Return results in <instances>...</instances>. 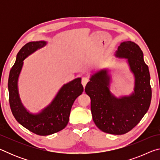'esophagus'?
Here are the masks:
<instances>
[{
	"label": "esophagus",
	"mask_w": 160,
	"mask_h": 160,
	"mask_svg": "<svg viewBox=\"0 0 160 160\" xmlns=\"http://www.w3.org/2000/svg\"><path fill=\"white\" fill-rule=\"evenodd\" d=\"M88 81H89L88 78H87V77H83V78H82V85H83L84 88H85V87L86 86L87 83L88 82Z\"/></svg>",
	"instance_id": "34e87169"
}]
</instances>
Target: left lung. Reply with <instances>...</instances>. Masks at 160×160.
Returning <instances> with one entry per match:
<instances>
[{
	"label": "left lung",
	"instance_id": "8db88e82",
	"mask_svg": "<svg viewBox=\"0 0 160 160\" xmlns=\"http://www.w3.org/2000/svg\"><path fill=\"white\" fill-rule=\"evenodd\" d=\"M115 56L126 59L135 79L133 92L116 97L110 90L107 68L92 75L85 91L91 99V112L98 128L109 134L122 135L133 128L148 111L152 98L150 75L142 51L135 43L121 42Z\"/></svg>",
	"mask_w": 160,
	"mask_h": 160
}]
</instances>
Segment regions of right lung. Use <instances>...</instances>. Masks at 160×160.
Wrapping results in <instances>:
<instances>
[{
	"label": "right lung",
	"instance_id": "add662e5",
	"mask_svg": "<svg viewBox=\"0 0 160 160\" xmlns=\"http://www.w3.org/2000/svg\"><path fill=\"white\" fill-rule=\"evenodd\" d=\"M47 44L45 41L31 42L21 48L10 71L8 84L10 106L14 117L22 126L39 135H48L63 130L68 123L75 100L83 92L81 78H77L64 84L50 104L39 113H30L24 107L18 90V79L23 61Z\"/></svg>",
	"mask_w": 160,
	"mask_h": 160
}]
</instances>
